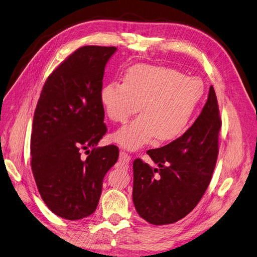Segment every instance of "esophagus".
<instances>
[{"label": "esophagus", "instance_id": "obj_1", "mask_svg": "<svg viewBox=\"0 0 257 257\" xmlns=\"http://www.w3.org/2000/svg\"><path fill=\"white\" fill-rule=\"evenodd\" d=\"M118 160H119V162H122V163H128L131 160V158L125 151H120Z\"/></svg>", "mask_w": 257, "mask_h": 257}]
</instances>
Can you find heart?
Here are the masks:
<instances>
[{
  "label": "heart",
  "mask_w": 257,
  "mask_h": 257,
  "mask_svg": "<svg viewBox=\"0 0 257 257\" xmlns=\"http://www.w3.org/2000/svg\"><path fill=\"white\" fill-rule=\"evenodd\" d=\"M204 94L195 77L161 66H132L120 82L100 89V101L111 120L125 122L141 109L143 113L113 135V141L129 151L139 150L156 137L172 142L185 134Z\"/></svg>",
  "instance_id": "1"
}]
</instances>
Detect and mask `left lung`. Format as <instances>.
Returning <instances> with one entry per match:
<instances>
[{
    "mask_svg": "<svg viewBox=\"0 0 257 257\" xmlns=\"http://www.w3.org/2000/svg\"><path fill=\"white\" fill-rule=\"evenodd\" d=\"M221 123L217 96L210 86L193 125L168 145L147 151L158 168L139 158L134 161L132 200L141 218L154 225H165L194 209L216 167Z\"/></svg>",
    "mask_w": 257,
    "mask_h": 257,
    "instance_id": "1",
    "label": "left lung"
}]
</instances>
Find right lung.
<instances>
[{
	"instance_id": "right-lung-1",
	"label": "right lung",
	"mask_w": 257,
	"mask_h": 257,
	"mask_svg": "<svg viewBox=\"0 0 257 257\" xmlns=\"http://www.w3.org/2000/svg\"><path fill=\"white\" fill-rule=\"evenodd\" d=\"M115 51V47L79 48L48 77L36 105L33 175L48 208L64 219L80 220L96 210L103 177L118 159L117 146L97 147L107 130L100 101L103 73Z\"/></svg>"
}]
</instances>
